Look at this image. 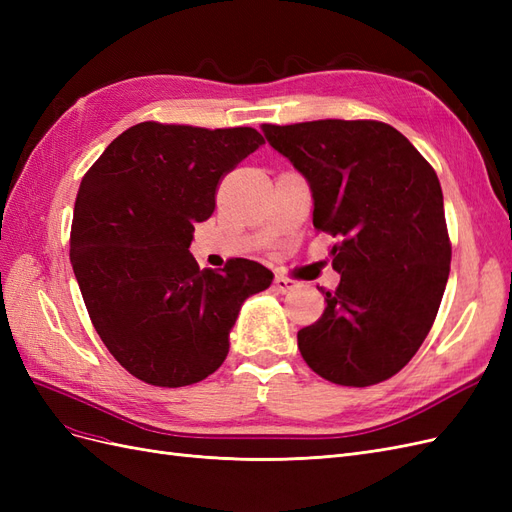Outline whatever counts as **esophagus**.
I'll list each match as a JSON object with an SVG mask.
<instances>
[{
	"mask_svg": "<svg viewBox=\"0 0 512 512\" xmlns=\"http://www.w3.org/2000/svg\"><path fill=\"white\" fill-rule=\"evenodd\" d=\"M273 288L277 290V292H292L294 288H297V282L294 280H290V277H286V275H277L275 280H273Z\"/></svg>",
	"mask_w": 512,
	"mask_h": 512,
	"instance_id": "34e87169",
	"label": "esophagus"
}]
</instances>
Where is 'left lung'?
<instances>
[{
  "instance_id": "left-lung-1",
  "label": "left lung",
  "mask_w": 512,
  "mask_h": 512,
  "mask_svg": "<svg viewBox=\"0 0 512 512\" xmlns=\"http://www.w3.org/2000/svg\"><path fill=\"white\" fill-rule=\"evenodd\" d=\"M303 173L314 226L337 243L322 316L297 333L324 380L371 386L393 378L425 342L451 271L442 188L408 138L374 119L262 126Z\"/></svg>"
}]
</instances>
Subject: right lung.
<instances>
[{
  "label": "right lung",
  "mask_w": 512,
  "mask_h": 512,
  "mask_svg": "<svg viewBox=\"0 0 512 512\" xmlns=\"http://www.w3.org/2000/svg\"><path fill=\"white\" fill-rule=\"evenodd\" d=\"M262 143L254 128L143 121L85 173L72 269L100 339L134 378L166 389L205 380L226 359L243 301L271 286L260 262L200 271L190 254L222 179Z\"/></svg>",
  "instance_id": "right-lung-1"
}]
</instances>
